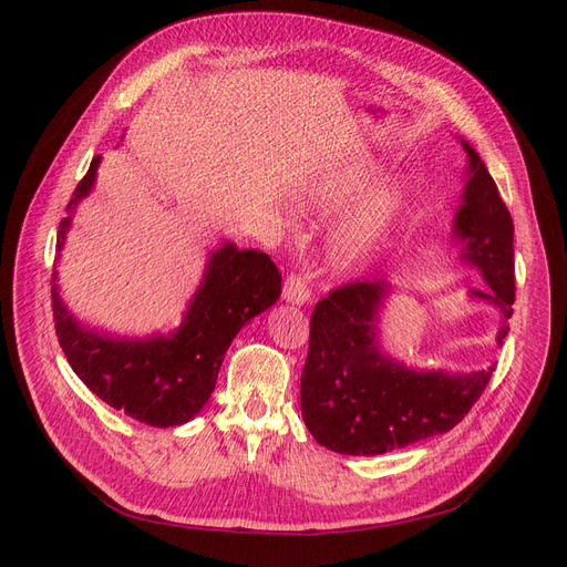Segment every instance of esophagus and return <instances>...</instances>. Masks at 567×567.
<instances>
[{
	"label": "esophagus",
	"instance_id": "esophagus-1",
	"mask_svg": "<svg viewBox=\"0 0 567 567\" xmlns=\"http://www.w3.org/2000/svg\"><path fill=\"white\" fill-rule=\"evenodd\" d=\"M282 296L287 303L293 306H303L310 299V289L306 285V280L299 274H289L285 278V287H282Z\"/></svg>",
	"mask_w": 567,
	"mask_h": 567
}]
</instances>
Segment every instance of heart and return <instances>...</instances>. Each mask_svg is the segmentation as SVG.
<instances>
[{
	"label": "heart",
	"mask_w": 567,
	"mask_h": 567,
	"mask_svg": "<svg viewBox=\"0 0 567 567\" xmlns=\"http://www.w3.org/2000/svg\"><path fill=\"white\" fill-rule=\"evenodd\" d=\"M379 176L381 167L374 161H351L312 184L306 199L317 212H340L372 188ZM404 204L406 193L402 186H381L371 190L331 234L329 261L333 268L355 271V268L368 264L385 234L400 218Z\"/></svg>",
	"instance_id": "heart-1"
}]
</instances>
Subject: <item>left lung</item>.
<instances>
[{
  "label": "left lung",
  "mask_w": 567,
  "mask_h": 567,
  "mask_svg": "<svg viewBox=\"0 0 567 567\" xmlns=\"http://www.w3.org/2000/svg\"><path fill=\"white\" fill-rule=\"evenodd\" d=\"M453 234L462 259L478 266L492 291L473 299L501 310L498 347L508 336L515 303L513 218L475 148ZM389 282L355 280L315 306L308 361L301 374V411L319 445L342 455H381L453 430L478 402L492 379L487 370L451 374L411 370L385 355L377 340V315Z\"/></svg>",
  "instance_id": "left-lung-1"
}]
</instances>
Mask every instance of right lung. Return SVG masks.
Returning <instances> with one entry per match:
<instances>
[{
	"mask_svg": "<svg viewBox=\"0 0 567 567\" xmlns=\"http://www.w3.org/2000/svg\"><path fill=\"white\" fill-rule=\"evenodd\" d=\"M101 156L78 184L69 212L89 195ZM71 216L59 223L56 250H62ZM52 274V317L73 372L105 404L152 427L184 425L199 413L216 389L225 351L244 326L271 308L282 276L266 252L238 250L225 244L208 257L204 280L172 336L148 340L107 338L84 329L69 312Z\"/></svg>",
	"mask_w": 567,
	"mask_h": 567,
	"instance_id": "add662e5",
	"label": "right lung"
}]
</instances>
